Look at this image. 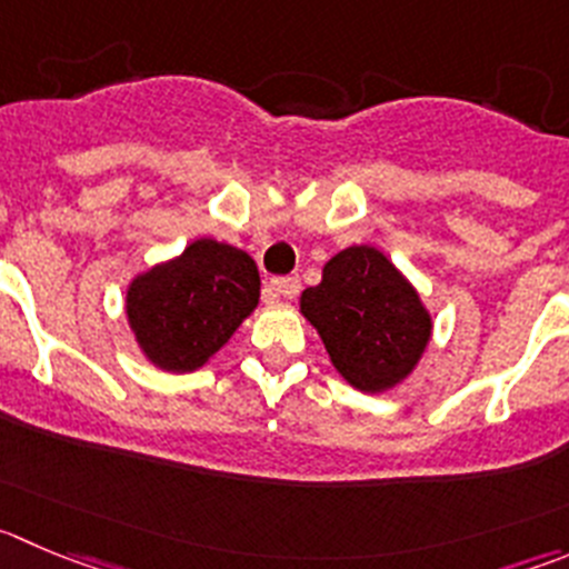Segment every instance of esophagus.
<instances>
[{
    "mask_svg": "<svg viewBox=\"0 0 569 569\" xmlns=\"http://www.w3.org/2000/svg\"><path fill=\"white\" fill-rule=\"evenodd\" d=\"M301 290V281L296 276H279V279H270L268 293L273 299H296Z\"/></svg>",
    "mask_w": 569,
    "mask_h": 569,
    "instance_id": "1",
    "label": "esophagus"
}]
</instances>
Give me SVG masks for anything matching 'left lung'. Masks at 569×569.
Masks as SVG:
<instances>
[{"label": "left lung", "instance_id": "1", "mask_svg": "<svg viewBox=\"0 0 569 569\" xmlns=\"http://www.w3.org/2000/svg\"><path fill=\"white\" fill-rule=\"evenodd\" d=\"M299 310L323 340L335 371L362 393L402 386L432 338V316L413 281L375 246H349L323 264Z\"/></svg>", "mask_w": 569, "mask_h": 569}]
</instances>
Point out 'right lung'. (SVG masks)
Returning a JSON list of instances; mask_svg holds the SVG:
<instances>
[{
	"instance_id": "right-lung-1",
	"label": "right lung",
	"mask_w": 569,
	"mask_h": 569,
	"mask_svg": "<svg viewBox=\"0 0 569 569\" xmlns=\"http://www.w3.org/2000/svg\"><path fill=\"white\" fill-rule=\"evenodd\" d=\"M257 305V262L212 237H198L178 257L137 273L126 290V318L139 351L170 375L207 366Z\"/></svg>"
}]
</instances>
